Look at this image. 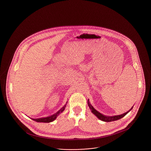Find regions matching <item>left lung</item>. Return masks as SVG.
Masks as SVG:
<instances>
[{"label": "left lung", "mask_w": 151, "mask_h": 151, "mask_svg": "<svg viewBox=\"0 0 151 151\" xmlns=\"http://www.w3.org/2000/svg\"><path fill=\"white\" fill-rule=\"evenodd\" d=\"M88 105L89 107L90 108V109L91 110V111L93 113V114H94V115H96L99 119H100V120L102 121L106 122H112V121H116V120H118V119L122 118L123 116H124L125 115H126V114L129 112V111L131 110L133 108V107H132V108L129 109L128 111H127L126 113H124V114H121V115H114V116H106V115H103V114H102L100 113H99L98 111H97V110L91 105V104H90L89 101H88Z\"/></svg>", "instance_id": "left-lung-1"}]
</instances>
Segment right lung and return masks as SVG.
<instances>
[{
    "mask_svg": "<svg viewBox=\"0 0 151 151\" xmlns=\"http://www.w3.org/2000/svg\"><path fill=\"white\" fill-rule=\"evenodd\" d=\"M67 103L65 105V106L63 108H61L57 113H56L55 114H53V115H51L49 116H47V117H44V118H37V119H32L33 121H35L36 122H44V123H49V122H52L54 121L57 117L59 114L61 113H62L64 110H65V108L67 105Z\"/></svg>",
    "mask_w": 151,
    "mask_h": 151,
    "instance_id": "right-lung-1",
    "label": "right lung"
}]
</instances>
